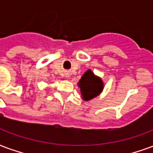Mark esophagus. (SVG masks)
Listing matches in <instances>:
<instances>
[{
    "label": "esophagus",
    "instance_id": "1",
    "mask_svg": "<svg viewBox=\"0 0 153 153\" xmlns=\"http://www.w3.org/2000/svg\"><path fill=\"white\" fill-rule=\"evenodd\" d=\"M66 77H69V75H68V74H66Z\"/></svg>",
    "mask_w": 153,
    "mask_h": 153
}]
</instances>
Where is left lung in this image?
I'll return each instance as SVG.
<instances>
[{"instance_id": "left-lung-1", "label": "left lung", "mask_w": 153, "mask_h": 153, "mask_svg": "<svg viewBox=\"0 0 153 153\" xmlns=\"http://www.w3.org/2000/svg\"><path fill=\"white\" fill-rule=\"evenodd\" d=\"M82 99L90 100L101 93L104 83L100 78L95 75L91 70H88L78 82Z\"/></svg>"}]
</instances>
